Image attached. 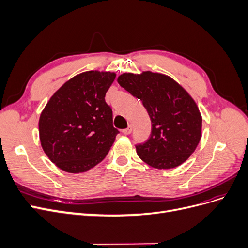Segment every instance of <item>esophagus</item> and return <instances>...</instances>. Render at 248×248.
<instances>
[{
  "label": "esophagus",
  "mask_w": 248,
  "mask_h": 248,
  "mask_svg": "<svg viewBox=\"0 0 248 248\" xmlns=\"http://www.w3.org/2000/svg\"><path fill=\"white\" fill-rule=\"evenodd\" d=\"M131 131H132V126L131 125H128V127H127V128L123 129V133L124 134H130Z\"/></svg>",
  "instance_id": "34e87169"
}]
</instances>
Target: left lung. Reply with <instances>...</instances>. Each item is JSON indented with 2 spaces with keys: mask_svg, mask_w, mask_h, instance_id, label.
<instances>
[{
  "mask_svg": "<svg viewBox=\"0 0 248 248\" xmlns=\"http://www.w3.org/2000/svg\"><path fill=\"white\" fill-rule=\"evenodd\" d=\"M119 85L141 100L151 119V136L136 146L140 158L154 169H174L189 158L202 138V116L196 101L166 74L123 73Z\"/></svg>",
  "mask_w": 248,
  "mask_h": 248,
  "instance_id": "left-lung-1",
  "label": "left lung"
}]
</instances>
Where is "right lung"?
Returning <instances> with one entry per match:
<instances>
[{
	"label": "right lung",
	"instance_id": "1",
	"mask_svg": "<svg viewBox=\"0 0 248 248\" xmlns=\"http://www.w3.org/2000/svg\"><path fill=\"white\" fill-rule=\"evenodd\" d=\"M115 72L91 70L73 77L50 97L39 119L44 153L67 172L94 168L108 153L119 133L106 94Z\"/></svg>",
	"mask_w": 248,
	"mask_h": 248
}]
</instances>
